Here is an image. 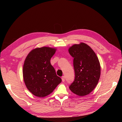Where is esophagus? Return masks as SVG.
<instances>
[{"label":"esophagus","instance_id":"34e87169","mask_svg":"<svg viewBox=\"0 0 122 122\" xmlns=\"http://www.w3.org/2000/svg\"><path fill=\"white\" fill-rule=\"evenodd\" d=\"M61 79H62V81H63V82H64V81H65V76H63Z\"/></svg>","mask_w":122,"mask_h":122}]
</instances>
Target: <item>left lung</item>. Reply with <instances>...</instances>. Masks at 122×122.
<instances>
[{
  "mask_svg": "<svg viewBox=\"0 0 122 122\" xmlns=\"http://www.w3.org/2000/svg\"><path fill=\"white\" fill-rule=\"evenodd\" d=\"M73 58L75 73L74 81L69 86L72 92L79 97L90 93L97 86L101 68L97 56L92 48L84 42L69 48Z\"/></svg>",
  "mask_w": 122,
  "mask_h": 122,
  "instance_id": "left-lung-1",
  "label": "left lung"
}]
</instances>
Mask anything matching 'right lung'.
I'll return each instance as SVG.
<instances>
[{
  "label": "right lung",
  "instance_id": "add662e5",
  "mask_svg": "<svg viewBox=\"0 0 122 122\" xmlns=\"http://www.w3.org/2000/svg\"><path fill=\"white\" fill-rule=\"evenodd\" d=\"M56 51L55 48L37 47L31 50L25 58L23 68L24 81L28 90L37 97L48 95L62 81L50 63Z\"/></svg>",
  "mask_w": 122,
  "mask_h": 122
}]
</instances>
